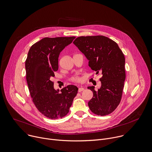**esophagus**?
<instances>
[{
    "instance_id": "obj_1",
    "label": "esophagus",
    "mask_w": 152,
    "mask_h": 152,
    "mask_svg": "<svg viewBox=\"0 0 152 152\" xmlns=\"http://www.w3.org/2000/svg\"><path fill=\"white\" fill-rule=\"evenodd\" d=\"M83 90H84V88L83 87H80L78 88V92H82V91H83Z\"/></svg>"
}]
</instances>
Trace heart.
Listing matches in <instances>:
<instances>
[{"mask_svg":"<svg viewBox=\"0 0 152 152\" xmlns=\"http://www.w3.org/2000/svg\"><path fill=\"white\" fill-rule=\"evenodd\" d=\"M71 80L74 83H80L81 81V78L78 75H74L71 78Z\"/></svg>","mask_w":152,"mask_h":152,"instance_id":"heart-1","label":"heart"}]
</instances>
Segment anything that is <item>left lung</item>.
<instances>
[{"label":"left lung","mask_w":152,"mask_h":152,"mask_svg":"<svg viewBox=\"0 0 152 152\" xmlns=\"http://www.w3.org/2000/svg\"><path fill=\"white\" fill-rule=\"evenodd\" d=\"M88 60V66L96 74L101 73V87H88L94 96L88 105L93 113L106 115L113 112L122 99L126 78L125 58L112 39L102 36L79 37L73 42Z\"/></svg>","instance_id":"1"}]
</instances>
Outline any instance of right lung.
Segmentation results:
<instances>
[{
  "label": "right lung",
  "instance_id": "add662e5",
  "mask_svg": "<svg viewBox=\"0 0 152 152\" xmlns=\"http://www.w3.org/2000/svg\"><path fill=\"white\" fill-rule=\"evenodd\" d=\"M75 38H44L30 47L26 60V81L32 101L41 113L51 119L65 117L78 92L75 86L69 85L59 93L51 81L58 68L60 53Z\"/></svg>",
  "mask_w": 152,
  "mask_h": 152
}]
</instances>
